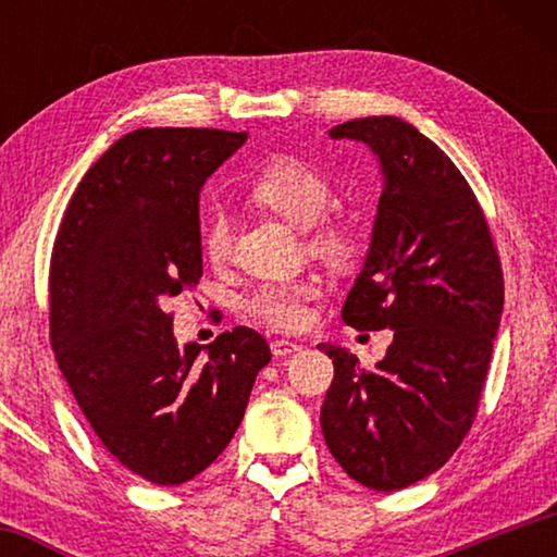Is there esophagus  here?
Returning <instances> with one entry per match:
<instances>
[{"label":"esophagus","mask_w":557,"mask_h":557,"mask_svg":"<svg viewBox=\"0 0 557 557\" xmlns=\"http://www.w3.org/2000/svg\"><path fill=\"white\" fill-rule=\"evenodd\" d=\"M270 348H272V354H275V356H289V354L299 351L301 344L292 342V338H272Z\"/></svg>","instance_id":"1"}]
</instances>
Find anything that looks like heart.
Masks as SVG:
<instances>
[{
    "label": "heart",
    "mask_w": 557,
    "mask_h": 557,
    "mask_svg": "<svg viewBox=\"0 0 557 557\" xmlns=\"http://www.w3.org/2000/svg\"><path fill=\"white\" fill-rule=\"evenodd\" d=\"M332 178L295 154H275L268 159L250 182V196L258 203L292 223L309 225L314 243L322 248L346 252L354 238L351 223L344 215L319 219V213L332 201ZM231 248L233 231L228 215L221 209L209 211L201 221V250L206 260L221 265L231 258ZM319 292H322V282L314 275L270 280L250 292L245 309L268 326L299 329L309 322V301L317 299Z\"/></svg>",
    "instance_id": "b5f03b06"
}]
</instances>
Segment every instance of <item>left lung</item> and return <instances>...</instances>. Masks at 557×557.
<instances>
[{"mask_svg":"<svg viewBox=\"0 0 557 557\" xmlns=\"http://www.w3.org/2000/svg\"><path fill=\"white\" fill-rule=\"evenodd\" d=\"M369 145L383 166L371 250L342 317L393 329L375 369L322 344L334 381L322 405L326 447L348 476L398 492L455 455L476 418L504 309L494 235L455 162L400 117L329 129Z\"/></svg>","mask_w":557,"mask_h":557,"instance_id":"obj_1","label":"left lung"}]
</instances>
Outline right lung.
Returning <instances> with one entry per match:
<instances>
[{"mask_svg": "<svg viewBox=\"0 0 557 557\" xmlns=\"http://www.w3.org/2000/svg\"><path fill=\"white\" fill-rule=\"evenodd\" d=\"M245 132L143 127L75 188L53 240L51 346L75 403L122 467L159 486L213 465L270 363L262 334L235 326L178 348L169 299L203 275L199 191Z\"/></svg>", "mask_w": 557, "mask_h": 557, "instance_id": "obj_1", "label": "right lung"}]
</instances>
